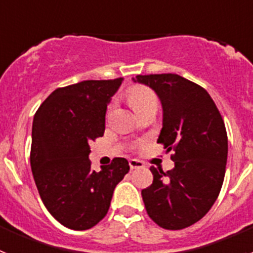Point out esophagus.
Here are the masks:
<instances>
[{"label": "esophagus", "instance_id": "1", "mask_svg": "<svg viewBox=\"0 0 253 253\" xmlns=\"http://www.w3.org/2000/svg\"><path fill=\"white\" fill-rule=\"evenodd\" d=\"M129 166H130L131 169H142V167H144V163L139 160H135V158H130V160H129Z\"/></svg>", "mask_w": 253, "mask_h": 253}]
</instances>
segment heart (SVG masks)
<instances>
[{"label":"heart","instance_id":"heart-1","mask_svg":"<svg viewBox=\"0 0 253 253\" xmlns=\"http://www.w3.org/2000/svg\"><path fill=\"white\" fill-rule=\"evenodd\" d=\"M128 101L134 109V111L139 114L148 107H157L158 99L156 93L144 86H134L128 91Z\"/></svg>","mask_w":253,"mask_h":253}]
</instances>
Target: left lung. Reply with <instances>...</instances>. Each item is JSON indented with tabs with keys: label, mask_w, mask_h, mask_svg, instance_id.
Masks as SVG:
<instances>
[{
	"label": "left lung",
	"mask_w": 253,
	"mask_h": 253,
	"mask_svg": "<svg viewBox=\"0 0 253 253\" xmlns=\"http://www.w3.org/2000/svg\"><path fill=\"white\" fill-rule=\"evenodd\" d=\"M162 105L157 142L175 151V167H151L153 182L142 190L147 213L165 229H182L203 218L222 189L228 138L222 115L207 90L173 73L137 76Z\"/></svg>",
	"instance_id": "left-lung-1"
}]
</instances>
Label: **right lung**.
Wrapping results in <instances>:
<instances>
[{
  "mask_svg": "<svg viewBox=\"0 0 253 253\" xmlns=\"http://www.w3.org/2000/svg\"><path fill=\"white\" fill-rule=\"evenodd\" d=\"M123 78L82 81L57 88L33 122L30 165L39 195L60 224L86 231L106 215L114 189L129 171L114 158L100 172L91 169L90 143L102 137L109 102Z\"/></svg>",
  "mask_w": 253,
  "mask_h": 253,
  "instance_id": "obj_1",
  "label": "right lung"
}]
</instances>
